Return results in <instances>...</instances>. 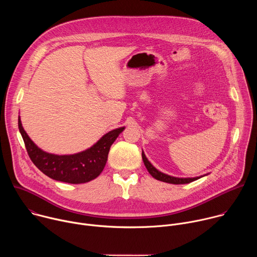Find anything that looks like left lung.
Returning <instances> with one entry per match:
<instances>
[{
    "label": "left lung",
    "instance_id": "left-lung-1",
    "mask_svg": "<svg viewBox=\"0 0 257 257\" xmlns=\"http://www.w3.org/2000/svg\"><path fill=\"white\" fill-rule=\"evenodd\" d=\"M142 160H143V163L146 167V169H148L149 173L157 180L159 181H163V182H166V183H171V184H187V183H190V182H193L201 177H195V178H177V177H173V176H169L167 174H164L162 172H160L159 170H157L150 162L149 160L146 159L144 153L142 152Z\"/></svg>",
    "mask_w": 257,
    "mask_h": 257
}]
</instances>
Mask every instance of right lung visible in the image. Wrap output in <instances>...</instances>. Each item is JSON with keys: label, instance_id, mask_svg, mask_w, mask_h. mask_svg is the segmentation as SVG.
I'll list each match as a JSON object with an SVG mask.
<instances>
[{"label": "right lung", "instance_id": "right-lung-1", "mask_svg": "<svg viewBox=\"0 0 257 257\" xmlns=\"http://www.w3.org/2000/svg\"><path fill=\"white\" fill-rule=\"evenodd\" d=\"M18 128L27 154L35 167L48 177L70 184H81L95 179L105 166L109 148L124 130V127H121L109 131L90 149L79 154L57 156L42 151L34 144L24 131L20 118Z\"/></svg>", "mask_w": 257, "mask_h": 257}]
</instances>
